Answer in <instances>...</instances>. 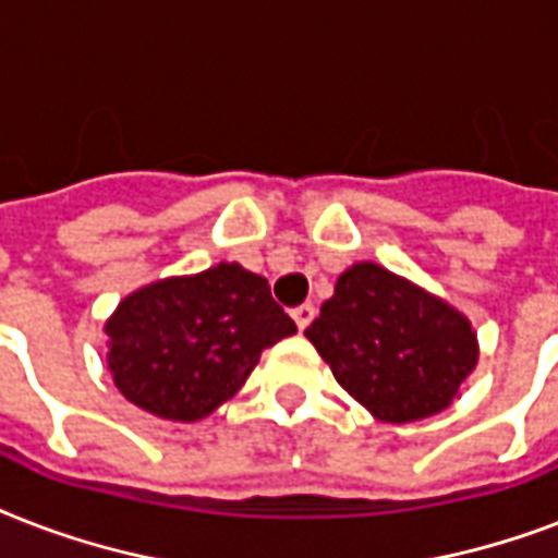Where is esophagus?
I'll return each mask as SVG.
<instances>
[{"label":"esophagus","instance_id":"34e87169","mask_svg":"<svg viewBox=\"0 0 558 558\" xmlns=\"http://www.w3.org/2000/svg\"><path fill=\"white\" fill-rule=\"evenodd\" d=\"M292 318H295L298 330H306V327H310V324H313V318H315V306L313 304L295 306V310H292Z\"/></svg>","mask_w":558,"mask_h":558}]
</instances>
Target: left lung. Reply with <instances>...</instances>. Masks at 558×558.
<instances>
[{
  "label": "left lung",
  "mask_w": 558,
  "mask_h": 558,
  "mask_svg": "<svg viewBox=\"0 0 558 558\" xmlns=\"http://www.w3.org/2000/svg\"><path fill=\"white\" fill-rule=\"evenodd\" d=\"M306 339L381 423L440 414L477 365L466 315L376 263H356L336 280Z\"/></svg>",
  "instance_id": "left-lung-1"
}]
</instances>
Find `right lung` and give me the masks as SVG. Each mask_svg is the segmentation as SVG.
Wrapping results in <instances>:
<instances>
[{
    "label": "right lung",
    "mask_w": 558,
    "mask_h": 558,
    "mask_svg": "<svg viewBox=\"0 0 558 558\" xmlns=\"http://www.w3.org/2000/svg\"><path fill=\"white\" fill-rule=\"evenodd\" d=\"M104 330L116 388L142 411L193 423L234 397L263 350L298 327L269 280L219 263L126 295Z\"/></svg>",
    "instance_id": "add662e5"
}]
</instances>
